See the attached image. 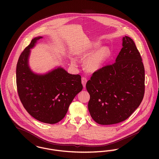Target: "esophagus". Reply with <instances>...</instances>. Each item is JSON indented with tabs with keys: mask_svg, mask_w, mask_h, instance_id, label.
Listing matches in <instances>:
<instances>
[{
	"mask_svg": "<svg viewBox=\"0 0 159 159\" xmlns=\"http://www.w3.org/2000/svg\"><path fill=\"white\" fill-rule=\"evenodd\" d=\"M81 82H82V84H83V86L84 88L86 87V83H87V79L84 77H83L81 78Z\"/></svg>",
	"mask_w": 159,
	"mask_h": 159,
	"instance_id": "esophagus-1",
	"label": "esophagus"
}]
</instances>
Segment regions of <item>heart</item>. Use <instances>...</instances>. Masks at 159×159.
Masks as SVG:
<instances>
[{"instance_id": "1", "label": "heart", "mask_w": 159, "mask_h": 159, "mask_svg": "<svg viewBox=\"0 0 159 159\" xmlns=\"http://www.w3.org/2000/svg\"><path fill=\"white\" fill-rule=\"evenodd\" d=\"M99 42H93L88 46L86 48L81 49L77 52V54L81 57H85L89 55L95 48L99 46ZM110 54V50L107 46H102L89 55L84 62V66L86 71L89 72H95L102 67L103 64L108 58ZM73 64H76L74 59L71 60Z\"/></svg>"}]
</instances>
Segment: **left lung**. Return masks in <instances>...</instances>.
<instances>
[{
	"instance_id": "8db88e82",
	"label": "left lung",
	"mask_w": 159,
	"mask_h": 159,
	"mask_svg": "<svg viewBox=\"0 0 159 159\" xmlns=\"http://www.w3.org/2000/svg\"><path fill=\"white\" fill-rule=\"evenodd\" d=\"M144 80L140 54L133 40L125 36L115 62L95 71L86 83L92 118L101 125L127 119L142 102Z\"/></svg>"
}]
</instances>
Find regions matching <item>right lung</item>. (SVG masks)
Returning <instances> with one entry per match:
<instances>
[{"label":"right lung","mask_w":159,"mask_h":159,"mask_svg":"<svg viewBox=\"0 0 159 159\" xmlns=\"http://www.w3.org/2000/svg\"><path fill=\"white\" fill-rule=\"evenodd\" d=\"M42 38L33 39L21 54L16 66V85L20 100L29 114L42 122L53 124L65 117L83 85L80 75L70 74L61 67L45 74H37L30 69V49Z\"/></svg>","instance_id":"right-lung-1"}]
</instances>
